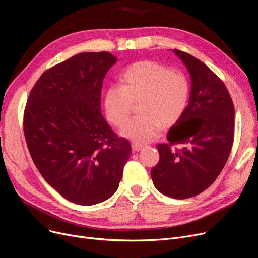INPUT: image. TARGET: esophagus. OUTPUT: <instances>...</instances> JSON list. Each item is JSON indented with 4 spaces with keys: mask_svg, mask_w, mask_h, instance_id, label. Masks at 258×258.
<instances>
[{
    "mask_svg": "<svg viewBox=\"0 0 258 258\" xmlns=\"http://www.w3.org/2000/svg\"><path fill=\"white\" fill-rule=\"evenodd\" d=\"M143 147H144V144H143V143H139V142H133V143H132V148H133V150H134V151H136V152L140 151Z\"/></svg>",
    "mask_w": 258,
    "mask_h": 258,
    "instance_id": "1",
    "label": "esophagus"
}]
</instances>
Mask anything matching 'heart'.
I'll return each mask as SVG.
<instances>
[{
    "label": "heart",
    "instance_id": "obj_1",
    "mask_svg": "<svg viewBox=\"0 0 258 258\" xmlns=\"http://www.w3.org/2000/svg\"><path fill=\"white\" fill-rule=\"evenodd\" d=\"M189 83L180 71L155 61L131 64L120 77V86H111L104 95V110L111 124L126 122L133 103L138 116L123 126L121 134L133 141L147 142L159 136L181 118L188 103Z\"/></svg>",
    "mask_w": 258,
    "mask_h": 258
}]
</instances>
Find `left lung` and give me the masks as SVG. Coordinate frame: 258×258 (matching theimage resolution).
<instances>
[{
    "label": "left lung",
    "mask_w": 258,
    "mask_h": 258,
    "mask_svg": "<svg viewBox=\"0 0 258 258\" xmlns=\"http://www.w3.org/2000/svg\"><path fill=\"white\" fill-rule=\"evenodd\" d=\"M174 52L191 75V95L167 134L169 142L157 145L159 161L151 176L160 193L185 199L203 193L222 171L233 145L235 111L228 88L215 73L192 54Z\"/></svg>",
    "instance_id": "obj_1"
}]
</instances>
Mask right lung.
Segmentation results:
<instances>
[{
	"instance_id": "obj_1",
	"label": "right lung",
	"mask_w": 258,
	"mask_h": 258,
	"mask_svg": "<svg viewBox=\"0 0 258 258\" xmlns=\"http://www.w3.org/2000/svg\"><path fill=\"white\" fill-rule=\"evenodd\" d=\"M117 61L82 52L44 72L29 93L23 130L33 163L55 191L77 205L108 199L132 153L101 114L102 81Z\"/></svg>"
}]
</instances>
